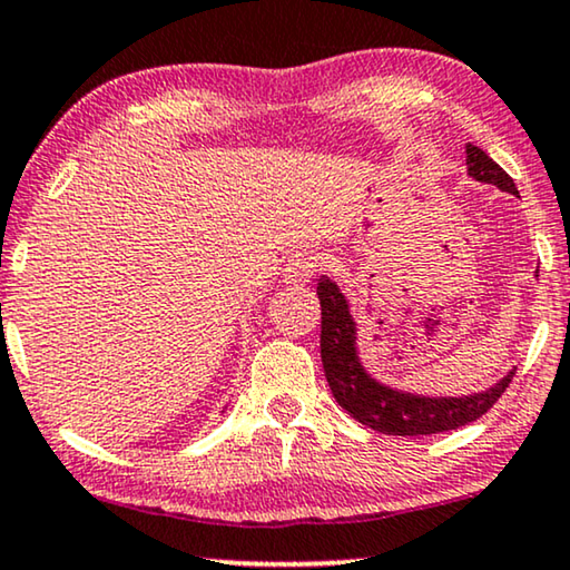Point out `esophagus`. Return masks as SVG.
I'll return each mask as SVG.
<instances>
[{
    "instance_id": "esophagus-1",
    "label": "esophagus",
    "mask_w": 570,
    "mask_h": 570,
    "mask_svg": "<svg viewBox=\"0 0 570 570\" xmlns=\"http://www.w3.org/2000/svg\"><path fill=\"white\" fill-rule=\"evenodd\" d=\"M317 268H320V258L315 253L296 250V253H292V258L286 261L284 278H286V284H307L309 278L317 274Z\"/></svg>"
}]
</instances>
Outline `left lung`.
I'll use <instances>...</instances> for the list:
<instances>
[{
	"instance_id": "1",
	"label": "left lung",
	"mask_w": 570,
	"mask_h": 570,
	"mask_svg": "<svg viewBox=\"0 0 570 570\" xmlns=\"http://www.w3.org/2000/svg\"><path fill=\"white\" fill-rule=\"evenodd\" d=\"M468 173L480 183L519 194L514 180L509 178L501 165H495L483 149L468 144ZM320 307H323V327H320V356L331 384V392L343 411L364 426L392 436H429L439 431L460 429L464 423L478 421L495 405L509 382L514 380L517 368L488 387L485 392L464 397H426L397 392L380 384L366 374L356 354V323L348 312L346 296L335 282L323 276L317 284Z\"/></svg>"
}]
</instances>
